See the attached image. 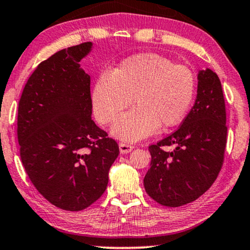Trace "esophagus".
<instances>
[{
    "label": "esophagus",
    "mask_w": 250,
    "mask_h": 250,
    "mask_svg": "<svg viewBox=\"0 0 250 250\" xmlns=\"http://www.w3.org/2000/svg\"><path fill=\"white\" fill-rule=\"evenodd\" d=\"M119 148H120V152H121L122 154H125V153L131 152L135 147L130 144H127V143H120Z\"/></svg>",
    "instance_id": "34e87169"
}]
</instances>
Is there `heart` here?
Wrapping results in <instances>:
<instances>
[{
    "label": "heart",
    "mask_w": 250,
    "mask_h": 250,
    "mask_svg": "<svg viewBox=\"0 0 250 250\" xmlns=\"http://www.w3.org/2000/svg\"><path fill=\"white\" fill-rule=\"evenodd\" d=\"M195 78L184 65L156 53H141L103 73L91 91L92 109L102 125H111L130 105L112 129L122 141L137 142L160 128L178 125L194 97Z\"/></svg>",
    "instance_id": "b5f03b06"
}]
</instances>
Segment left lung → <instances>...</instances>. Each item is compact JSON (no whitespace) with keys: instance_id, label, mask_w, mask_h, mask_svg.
<instances>
[{"instance_id":"obj_1","label":"left lung","mask_w":250,"mask_h":250,"mask_svg":"<svg viewBox=\"0 0 250 250\" xmlns=\"http://www.w3.org/2000/svg\"><path fill=\"white\" fill-rule=\"evenodd\" d=\"M225 101L219 78L199 71L197 99L177 130L148 146L151 167L144 188L153 200L179 207L197 200L216 181L226 146ZM164 146H174L167 152Z\"/></svg>"}]
</instances>
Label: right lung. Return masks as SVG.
Returning a JSON list of instances; mask_svg holds the SVG:
<instances>
[{
	"instance_id": "right-lung-1",
	"label": "right lung",
	"mask_w": 250,
	"mask_h": 250,
	"mask_svg": "<svg viewBox=\"0 0 250 250\" xmlns=\"http://www.w3.org/2000/svg\"><path fill=\"white\" fill-rule=\"evenodd\" d=\"M91 48V42L69 46L39 64L18 106L25 170L50 204L69 211L102 197L119 155L116 142L91 120L90 76L80 67Z\"/></svg>"
}]
</instances>
